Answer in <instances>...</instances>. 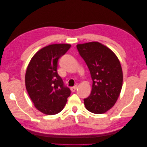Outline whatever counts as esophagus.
I'll return each instance as SVG.
<instances>
[{
	"label": "esophagus",
	"instance_id": "obj_1",
	"mask_svg": "<svg viewBox=\"0 0 147 147\" xmlns=\"http://www.w3.org/2000/svg\"><path fill=\"white\" fill-rule=\"evenodd\" d=\"M77 86L75 85V86L71 88L70 90H71V91H72V92H74V91H75V90H77Z\"/></svg>",
	"mask_w": 147,
	"mask_h": 147
}]
</instances>
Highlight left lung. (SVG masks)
<instances>
[{"label": "left lung", "instance_id": "left-lung-1", "mask_svg": "<svg viewBox=\"0 0 147 147\" xmlns=\"http://www.w3.org/2000/svg\"><path fill=\"white\" fill-rule=\"evenodd\" d=\"M80 55L85 61L92 80L91 92L84 99L86 109L102 114L116 103L123 85V71L115 53L97 42L77 45Z\"/></svg>", "mask_w": 147, "mask_h": 147}]
</instances>
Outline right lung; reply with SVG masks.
Listing matches in <instances>:
<instances>
[{
  "instance_id": "add662e5",
  "label": "right lung",
  "mask_w": 147,
  "mask_h": 147,
  "mask_svg": "<svg viewBox=\"0 0 147 147\" xmlns=\"http://www.w3.org/2000/svg\"><path fill=\"white\" fill-rule=\"evenodd\" d=\"M70 44H53L42 48L31 59L25 75L26 88L35 107L53 115L64 109L70 90L57 74V62Z\"/></svg>"
}]
</instances>
